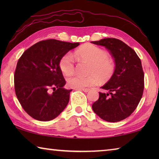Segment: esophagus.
I'll use <instances>...</instances> for the list:
<instances>
[{"instance_id": "esophagus-1", "label": "esophagus", "mask_w": 159, "mask_h": 159, "mask_svg": "<svg viewBox=\"0 0 159 159\" xmlns=\"http://www.w3.org/2000/svg\"><path fill=\"white\" fill-rule=\"evenodd\" d=\"M79 90H82V91H83V92H85V93H88V91L90 90V89H88V88H80Z\"/></svg>"}]
</instances>
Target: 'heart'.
Wrapping results in <instances>:
<instances>
[{"label": "heart", "instance_id": "obj_1", "mask_svg": "<svg viewBox=\"0 0 159 159\" xmlns=\"http://www.w3.org/2000/svg\"><path fill=\"white\" fill-rule=\"evenodd\" d=\"M75 56L80 60L88 62L86 76L71 75L67 78L69 87L72 88H84L95 85L99 79L106 81L113 76L116 64L114 60L108 56L105 50L94 45H83L75 52ZM59 67L62 73L68 76L74 71V61L70 53H66L61 57Z\"/></svg>", "mask_w": 159, "mask_h": 159}]
</instances>
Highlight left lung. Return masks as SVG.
<instances>
[{
  "label": "left lung",
  "instance_id": "left-lung-1",
  "mask_svg": "<svg viewBox=\"0 0 159 159\" xmlns=\"http://www.w3.org/2000/svg\"><path fill=\"white\" fill-rule=\"evenodd\" d=\"M91 43L105 47L116 64L113 76L101 88L105 92H99L93 110L106 121H120L135 110L143 95L144 74L141 60L133 48L119 39L107 38Z\"/></svg>",
  "mask_w": 159,
  "mask_h": 159
}]
</instances>
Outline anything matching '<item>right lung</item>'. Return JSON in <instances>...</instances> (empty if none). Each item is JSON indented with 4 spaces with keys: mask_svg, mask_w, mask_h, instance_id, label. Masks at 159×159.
<instances>
[{
    "mask_svg": "<svg viewBox=\"0 0 159 159\" xmlns=\"http://www.w3.org/2000/svg\"><path fill=\"white\" fill-rule=\"evenodd\" d=\"M79 45L45 40L28 48L19 59L14 76L15 94L24 110L34 119L49 121L65 109L72 90L63 88L66 80L59 61Z\"/></svg>",
    "mask_w": 159,
    "mask_h": 159,
    "instance_id": "obj_1",
    "label": "right lung"
}]
</instances>
